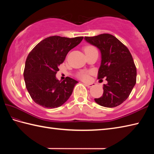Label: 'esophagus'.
Wrapping results in <instances>:
<instances>
[{"label":"esophagus","instance_id":"esophagus-1","mask_svg":"<svg viewBox=\"0 0 154 154\" xmlns=\"http://www.w3.org/2000/svg\"><path fill=\"white\" fill-rule=\"evenodd\" d=\"M85 85H86L87 87L91 88V87H93V86H94V84H93V83H89V84L86 83V84H85Z\"/></svg>","mask_w":154,"mask_h":154}]
</instances>
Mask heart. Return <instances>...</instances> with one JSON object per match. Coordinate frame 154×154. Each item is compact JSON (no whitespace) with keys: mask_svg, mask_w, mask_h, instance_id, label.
I'll return each instance as SVG.
<instances>
[{"mask_svg":"<svg viewBox=\"0 0 154 154\" xmlns=\"http://www.w3.org/2000/svg\"><path fill=\"white\" fill-rule=\"evenodd\" d=\"M94 50H96L95 48L92 46V45H89V46L85 48V52H88ZM78 77H79L81 79H82L83 81H87L89 79V75H88V73H86V72H81V73L78 74Z\"/></svg>","mask_w":154,"mask_h":154,"instance_id":"obj_1","label":"heart"}]
</instances>
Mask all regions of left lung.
I'll list each match as a JSON object with an SVG mask.
<instances>
[{
  "mask_svg": "<svg viewBox=\"0 0 154 154\" xmlns=\"http://www.w3.org/2000/svg\"><path fill=\"white\" fill-rule=\"evenodd\" d=\"M85 40L100 51L98 79L105 78L108 82L103 85V96L94 100L104 107L120 105L128 99L136 83V67L131 54L126 45L109 34L85 36Z\"/></svg>",
  "mask_w": 154,
  "mask_h": 154,
  "instance_id": "obj_1",
  "label": "left lung"
}]
</instances>
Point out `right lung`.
Masks as SVG:
<instances>
[{
    "label": "right lung",
    "mask_w": 154,
    "mask_h": 154,
    "mask_svg": "<svg viewBox=\"0 0 154 154\" xmlns=\"http://www.w3.org/2000/svg\"><path fill=\"white\" fill-rule=\"evenodd\" d=\"M83 38L54 35L41 41L30 52L26 60L24 77L26 89L35 103L54 109L70 97L78 81L69 77L60 81L55 75L68 52Z\"/></svg>",
    "instance_id": "obj_1"
}]
</instances>
